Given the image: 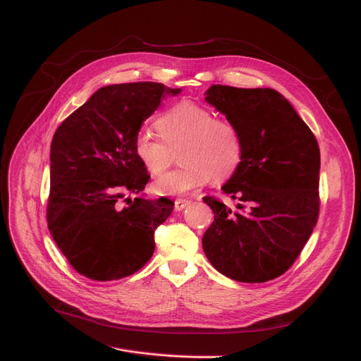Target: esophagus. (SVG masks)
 <instances>
[{
    "label": "esophagus",
    "instance_id": "esophagus-1",
    "mask_svg": "<svg viewBox=\"0 0 361 361\" xmlns=\"http://www.w3.org/2000/svg\"><path fill=\"white\" fill-rule=\"evenodd\" d=\"M190 204V201H188V200H181V198H178V200H175V202H173V209L177 210V212H181V210H184L188 207V205Z\"/></svg>",
    "mask_w": 361,
    "mask_h": 361
}]
</instances>
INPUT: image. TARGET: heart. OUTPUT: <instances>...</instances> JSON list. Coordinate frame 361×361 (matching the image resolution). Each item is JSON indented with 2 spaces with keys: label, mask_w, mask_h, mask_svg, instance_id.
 I'll return each mask as SVG.
<instances>
[{
  "label": "heart",
  "mask_w": 361,
  "mask_h": 361,
  "mask_svg": "<svg viewBox=\"0 0 361 361\" xmlns=\"http://www.w3.org/2000/svg\"><path fill=\"white\" fill-rule=\"evenodd\" d=\"M160 137L140 131L135 152L149 173L159 175L178 151V169L163 173L152 183V192L163 197L186 195L210 178L226 181L238 172L243 160V137L239 127L228 119L214 118V113L198 102L183 99L157 119Z\"/></svg>",
  "instance_id": "1"
}]
</instances>
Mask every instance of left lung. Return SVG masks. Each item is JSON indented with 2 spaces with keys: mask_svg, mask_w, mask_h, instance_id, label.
Listing matches in <instances>:
<instances>
[{
  "mask_svg": "<svg viewBox=\"0 0 361 361\" xmlns=\"http://www.w3.org/2000/svg\"><path fill=\"white\" fill-rule=\"evenodd\" d=\"M205 101L239 127L245 151L240 168L222 186L239 210L204 198L214 213L202 235L204 252L231 280H274L293 264L317 222V140L274 89L213 85Z\"/></svg>",
  "mask_w": 361,
  "mask_h": 361,
  "instance_id": "8db88e82",
  "label": "left lung"
}]
</instances>
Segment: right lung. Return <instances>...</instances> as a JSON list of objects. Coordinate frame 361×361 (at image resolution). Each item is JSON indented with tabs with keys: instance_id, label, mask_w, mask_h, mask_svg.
I'll list each match as a JSON object with an SVG mask.
<instances>
[{
	"instance_id": "obj_1",
	"label": "right lung",
	"mask_w": 361,
	"mask_h": 361,
	"mask_svg": "<svg viewBox=\"0 0 361 361\" xmlns=\"http://www.w3.org/2000/svg\"><path fill=\"white\" fill-rule=\"evenodd\" d=\"M180 92L152 81L101 87L54 133L48 228L71 266L90 280H119L151 259L154 231L173 202L121 200L149 180L135 152L142 122Z\"/></svg>"
}]
</instances>
